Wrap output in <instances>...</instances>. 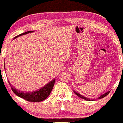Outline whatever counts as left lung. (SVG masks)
Instances as JSON below:
<instances>
[{"instance_id": "1", "label": "left lung", "mask_w": 123, "mask_h": 123, "mask_svg": "<svg viewBox=\"0 0 123 123\" xmlns=\"http://www.w3.org/2000/svg\"><path fill=\"white\" fill-rule=\"evenodd\" d=\"M74 93H75V94L76 95H77L78 96V97H80V98H82V99H85V100H88V101H90V100H92V101H93V100H94V99H93V100L92 99V100H91V99H89V98H87L85 97V96H82V95H80V94H79V93L77 92H76V91H74ZM110 92V91H108V92H107L106 93H105V94L102 95H100V96H99V97H98V99L103 98L104 97H105V96H107V95L109 94Z\"/></svg>"}]
</instances>
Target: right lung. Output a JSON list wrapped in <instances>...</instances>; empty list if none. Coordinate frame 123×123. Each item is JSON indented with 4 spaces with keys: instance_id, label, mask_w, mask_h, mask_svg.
I'll use <instances>...</instances> for the list:
<instances>
[{
    "instance_id": "right-lung-1",
    "label": "right lung",
    "mask_w": 123,
    "mask_h": 123,
    "mask_svg": "<svg viewBox=\"0 0 123 123\" xmlns=\"http://www.w3.org/2000/svg\"><path fill=\"white\" fill-rule=\"evenodd\" d=\"M33 32H34V31H28V32H25V33H21L19 35L15 37H14V39L22 35H26V34L29 33H32ZM4 68H5V67H4ZM54 83H55V79H53L50 82L46 84V85H45L44 87L40 88V89L37 90L36 91H30V92H25V91H20V90H18L16 89V88L14 87L8 80V83L10 85L11 87L12 91L17 96H19V97L28 101V102H41V101L44 100L45 99L47 98L49 95H50L53 88Z\"/></svg>"
}]
</instances>
